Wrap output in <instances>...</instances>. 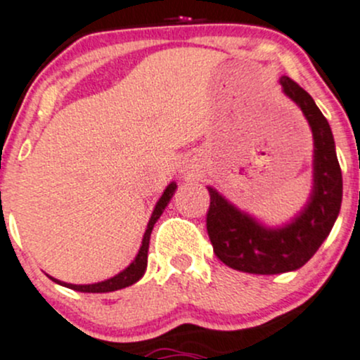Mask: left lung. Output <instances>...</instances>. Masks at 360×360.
I'll return each instance as SVG.
<instances>
[{"label": "left lung", "mask_w": 360, "mask_h": 360, "mask_svg": "<svg viewBox=\"0 0 360 360\" xmlns=\"http://www.w3.org/2000/svg\"><path fill=\"white\" fill-rule=\"evenodd\" d=\"M281 84L300 105L314 137V188L309 204L292 223L267 229L228 204L209 187L211 204L205 214L209 240L223 264L246 274H284L302 267L332 231L342 204V169L332 129L309 93L282 76Z\"/></svg>", "instance_id": "obj_1"}]
</instances>
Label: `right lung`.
<instances>
[{"mask_svg":"<svg viewBox=\"0 0 360 360\" xmlns=\"http://www.w3.org/2000/svg\"><path fill=\"white\" fill-rule=\"evenodd\" d=\"M175 188H176V184H169L167 187V191L163 192V195H161L158 204H156L155 211H153L151 219H149V223H148V229H146V233H144L143 245H141L139 253H137L134 262H132V264L129 265L126 270H122V272L117 274L115 277L108 278V281L96 282V284H90V285L66 284V282L56 281L54 277H51L52 281L58 282V284H60V285H64V288H70L72 290H79V292H112V290L129 288V285H132L134 282L139 281V278L143 277L144 270H146V265H148V248H149V238H151L153 226H155L156 221L160 219L161 214H163V209L168 205V202H169V199H172Z\"/></svg>","mask_w":360,"mask_h":360,"instance_id":"1","label":"right lung"}]
</instances>
